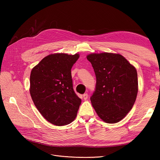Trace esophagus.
I'll use <instances>...</instances> for the list:
<instances>
[{
  "label": "esophagus",
  "instance_id": "esophagus-1",
  "mask_svg": "<svg viewBox=\"0 0 160 160\" xmlns=\"http://www.w3.org/2000/svg\"><path fill=\"white\" fill-rule=\"evenodd\" d=\"M83 99H84L85 100L88 99V93H85V94H83Z\"/></svg>",
  "mask_w": 160,
  "mask_h": 160
}]
</instances>
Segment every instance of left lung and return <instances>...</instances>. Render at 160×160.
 I'll return each instance as SVG.
<instances>
[{
    "label": "left lung",
    "instance_id": "8db88e82",
    "mask_svg": "<svg viewBox=\"0 0 160 160\" xmlns=\"http://www.w3.org/2000/svg\"><path fill=\"white\" fill-rule=\"evenodd\" d=\"M96 76L91 102L99 117L106 123L123 119L132 109L138 91L135 67L119 54L102 52L87 56Z\"/></svg>",
    "mask_w": 160,
    "mask_h": 160
}]
</instances>
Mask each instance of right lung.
<instances>
[{
	"instance_id": "add662e5",
	"label": "right lung",
	"mask_w": 160,
	"mask_h": 160,
	"mask_svg": "<svg viewBox=\"0 0 160 160\" xmlns=\"http://www.w3.org/2000/svg\"><path fill=\"white\" fill-rule=\"evenodd\" d=\"M79 57V54H51L31 72L30 93L33 103L43 118L57 126L71 123L81 103L73 89L71 71Z\"/></svg>"
}]
</instances>
